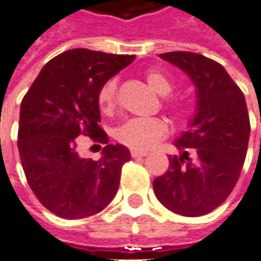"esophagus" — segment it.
Masks as SVG:
<instances>
[{
    "instance_id": "34e87169",
    "label": "esophagus",
    "mask_w": 261,
    "mask_h": 261,
    "mask_svg": "<svg viewBox=\"0 0 261 261\" xmlns=\"http://www.w3.org/2000/svg\"><path fill=\"white\" fill-rule=\"evenodd\" d=\"M147 151H138V150H131V157L133 159H138V157H144Z\"/></svg>"
}]
</instances>
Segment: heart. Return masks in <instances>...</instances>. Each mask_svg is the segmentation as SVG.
<instances>
[{
	"instance_id": "b5f03b06",
	"label": "heart",
	"mask_w": 261,
	"mask_h": 261,
	"mask_svg": "<svg viewBox=\"0 0 261 261\" xmlns=\"http://www.w3.org/2000/svg\"><path fill=\"white\" fill-rule=\"evenodd\" d=\"M145 81L154 93H157L161 97L168 95L173 90V81L160 70L147 71L145 72ZM116 94V80H110L108 83L102 86L100 94H98V102H100V107L102 111H110L114 107ZM173 108L175 110V113H180L181 104L174 102ZM164 134H166V124L159 118L128 120L127 123L120 125L116 131V137L120 143H123L124 145L130 147L133 150H138V151H144L147 148H150Z\"/></svg>"
}]
</instances>
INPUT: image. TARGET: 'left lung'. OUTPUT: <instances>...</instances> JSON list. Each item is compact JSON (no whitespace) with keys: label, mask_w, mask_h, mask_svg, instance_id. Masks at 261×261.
Wrapping results in <instances>:
<instances>
[{"label":"left lung","mask_w":261,"mask_h":261,"mask_svg":"<svg viewBox=\"0 0 261 261\" xmlns=\"http://www.w3.org/2000/svg\"><path fill=\"white\" fill-rule=\"evenodd\" d=\"M160 58L191 80L196 108L187 131L174 141L181 154L154 178V193L170 212L204 216L228 197L242 173L250 137L244 94L226 68L207 57L175 51Z\"/></svg>","instance_id":"8db88e82"}]
</instances>
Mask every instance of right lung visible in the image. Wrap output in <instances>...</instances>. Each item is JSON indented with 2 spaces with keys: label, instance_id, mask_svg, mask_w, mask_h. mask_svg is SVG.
<instances>
[{
  "label": "right lung",
  "instance_id": "add662e5",
  "mask_svg": "<svg viewBox=\"0 0 261 261\" xmlns=\"http://www.w3.org/2000/svg\"><path fill=\"white\" fill-rule=\"evenodd\" d=\"M134 56L87 48L68 49L42 67L21 102L18 151L27 181L49 212L63 219H84L114 198L124 163L123 144H108L98 161L83 159L84 134L107 143L101 130L98 94L108 80L130 65Z\"/></svg>",
  "mask_w": 261,
  "mask_h": 261
}]
</instances>
